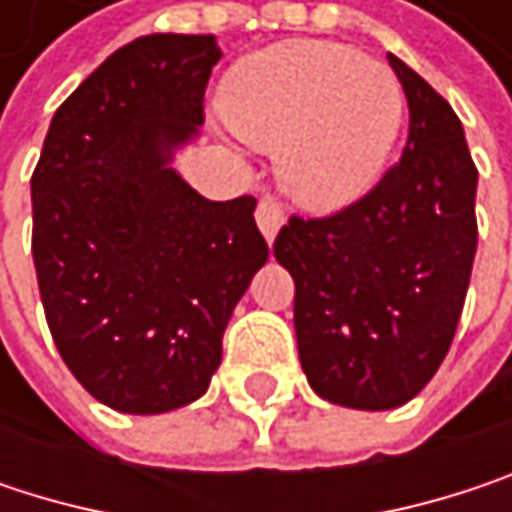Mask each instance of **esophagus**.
I'll return each instance as SVG.
<instances>
[{
    "label": "esophagus",
    "mask_w": 512,
    "mask_h": 512,
    "mask_svg": "<svg viewBox=\"0 0 512 512\" xmlns=\"http://www.w3.org/2000/svg\"><path fill=\"white\" fill-rule=\"evenodd\" d=\"M255 219L260 234L266 237V243H272V240L278 237L281 225L287 222V213H284L281 201H275V198H260V204H257L255 210Z\"/></svg>",
    "instance_id": "1"
}]
</instances>
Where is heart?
<instances>
[{
	"instance_id": "heart-1",
	"label": "heart",
	"mask_w": 512,
	"mask_h": 512,
	"mask_svg": "<svg viewBox=\"0 0 512 512\" xmlns=\"http://www.w3.org/2000/svg\"><path fill=\"white\" fill-rule=\"evenodd\" d=\"M228 127L278 154L287 195L335 213L382 174L403 124L397 76L350 47L284 41L243 58L225 79Z\"/></svg>"
}]
</instances>
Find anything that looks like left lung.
<instances>
[{
  "label": "left lung",
  "mask_w": 512,
  "mask_h": 512,
  "mask_svg": "<svg viewBox=\"0 0 512 512\" xmlns=\"http://www.w3.org/2000/svg\"><path fill=\"white\" fill-rule=\"evenodd\" d=\"M409 139L400 162L326 219L290 216L275 260L293 275L308 385L350 409L409 403L445 361L477 252V168L460 118L397 55Z\"/></svg>",
  "instance_id": "8db88e82"
}]
</instances>
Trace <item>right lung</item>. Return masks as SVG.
I'll return each mask as SVG.
<instances>
[{
    "mask_svg": "<svg viewBox=\"0 0 512 512\" xmlns=\"http://www.w3.org/2000/svg\"><path fill=\"white\" fill-rule=\"evenodd\" d=\"M213 35H145L52 115L32 174V257L52 341L79 385L127 415L198 400L266 263L252 195L207 201L174 168L204 124Z\"/></svg>",
    "mask_w": 512,
    "mask_h": 512,
    "instance_id": "right-lung-1",
    "label": "right lung"
}]
</instances>
